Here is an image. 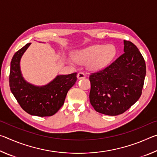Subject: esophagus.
Listing matches in <instances>:
<instances>
[{"instance_id":"1","label":"esophagus","mask_w":157,"mask_h":157,"mask_svg":"<svg viewBox=\"0 0 157 157\" xmlns=\"http://www.w3.org/2000/svg\"><path fill=\"white\" fill-rule=\"evenodd\" d=\"M86 78V75L83 73V72H79L78 74V78L79 79H84Z\"/></svg>"}]
</instances>
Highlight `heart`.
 Masks as SVG:
<instances>
[{
	"label": "heart",
	"instance_id": "b5f03b06",
	"mask_svg": "<svg viewBox=\"0 0 157 157\" xmlns=\"http://www.w3.org/2000/svg\"><path fill=\"white\" fill-rule=\"evenodd\" d=\"M116 53L113 45H93L79 51L77 55V59L81 62H90L94 69H100L108 64Z\"/></svg>",
	"mask_w": 157,
	"mask_h": 157
}]
</instances>
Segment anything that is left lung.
Listing matches in <instances>:
<instances>
[{"mask_svg": "<svg viewBox=\"0 0 157 157\" xmlns=\"http://www.w3.org/2000/svg\"><path fill=\"white\" fill-rule=\"evenodd\" d=\"M146 74L144 58L135 45L124 40V53L89 75V99L94 109L108 116L123 113L139 99Z\"/></svg>", "mask_w": 157, "mask_h": 157, "instance_id": "8db88e82", "label": "left lung"}]
</instances>
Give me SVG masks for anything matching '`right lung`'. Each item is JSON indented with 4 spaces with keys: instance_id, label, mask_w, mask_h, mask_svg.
<instances>
[{
    "instance_id": "add662e5",
    "label": "right lung",
    "mask_w": 157,
    "mask_h": 157,
    "mask_svg": "<svg viewBox=\"0 0 157 157\" xmlns=\"http://www.w3.org/2000/svg\"><path fill=\"white\" fill-rule=\"evenodd\" d=\"M30 43L15 53L11 61L10 90L23 110L33 116H51L64 103L66 94L77 80V73L57 75L45 86H36L23 79L20 69L21 58Z\"/></svg>"
}]
</instances>
